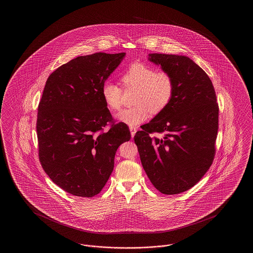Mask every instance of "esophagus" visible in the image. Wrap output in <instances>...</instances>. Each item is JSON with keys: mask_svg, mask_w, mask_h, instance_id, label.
<instances>
[{"mask_svg": "<svg viewBox=\"0 0 253 253\" xmlns=\"http://www.w3.org/2000/svg\"><path fill=\"white\" fill-rule=\"evenodd\" d=\"M130 132H131V135H132V137L134 136V134H135V132H136V128H134V127H130Z\"/></svg>", "mask_w": 253, "mask_h": 253, "instance_id": "34e87169", "label": "esophagus"}]
</instances>
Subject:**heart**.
Here are the masks:
<instances>
[{"mask_svg": "<svg viewBox=\"0 0 253 253\" xmlns=\"http://www.w3.org/2000/svg\"><path fill=\"white\" fill-rule=\"evenodd\" d=\"M121 81L126 88L136 89L133 107L121 110L116 119L130 126L147 121L151 113L160 114L168 107L174 94V80L166 71H157L151 65L135 62L122 75ZM101 96L109 108H121L122 89L121 86L106 81L101 86Z\"/></svg>", "mask_w": 253, "mask_h": 253, "instance_id": "b5f03b06", "label": "heart"}]
</instances>
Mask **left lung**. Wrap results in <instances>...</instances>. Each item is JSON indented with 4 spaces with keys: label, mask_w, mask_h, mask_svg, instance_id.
<instances>
[{
    "label": "left lung",
    "mask_w": 253,
    "mask_h": 253,
    "mask_svg": "<svg viewBox=\"0 0 253 253\" xmlns=\"http://www.w3.org/2000/svg\"><path fill=\"white\" fill-rule=\"evenodd\" d=\"M148 60L172 76L175 88L168 107L141 126L134 142L156 189L177 194L200 181L213 161L216 95L209 76L189 57L153 53ZM154 132H164L165 136L153 138Z\"/></svg>",
    "instance_id": "8db88e82"
}]
</instances>
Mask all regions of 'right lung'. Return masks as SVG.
I'll return each mask as SVG.
<instances>
[{
  "instance_id": "obj_1",
  "label": "right lung",
  "mask_w": 253,
  "mask_h": 253,
  "mask_svg": "<svg viewBox=\"0 0 253 253\" xmlns=\"http://www.w3.org/2000/svg\"><path fill=\"white\" fill-rule=\"evenodd\" d=\"M125 55L81 56L46 81L38 107L39 157L50 179L73 195L100 193L114 169L118 148L131 138L123 122L103 129L113 119L101 86Z\"/></svg>"
}]
</instances>
